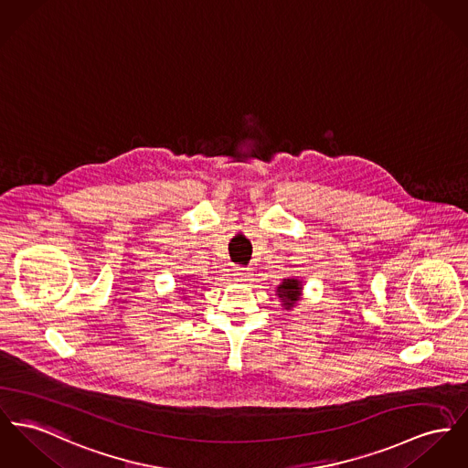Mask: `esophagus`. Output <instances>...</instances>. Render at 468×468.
Listing matches in <instances>:
<instances>
[{
  "instance_id": "1",
  "label": "esophagus",
  "mask_w": 468,
  "mask_h": 468,
  "mask_svg": "<svg viewBox=\"0 0 468 468\" xmlns=\"http://www.w3.org/2000/svg\"><path fill=\"white\" fill-rule=\"evenodd\" d=\"M234 275H239L241 279H245V277H249V268H245V266H234Z\"/></svg>"
}]
</instances>
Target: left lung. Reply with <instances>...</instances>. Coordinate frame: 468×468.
I'll return each instance as SVG.
<instances>
[{"label":"left lung","instance_id":"left-lung-1","mask_svg":"<svg viewBox=\"0 0 468 468\" xmlns=\"http://www.w3.org/2000/svg\"><path fill=\"white\" fill-rule=\"evenodd\" d=\"M300 283L294 279H287L281 283L279 287V296L283 300V305L285 307H292L296 302H298V296H300Z\"/></svg>","mask_w":468,"mask_h":468}]
</instances>
